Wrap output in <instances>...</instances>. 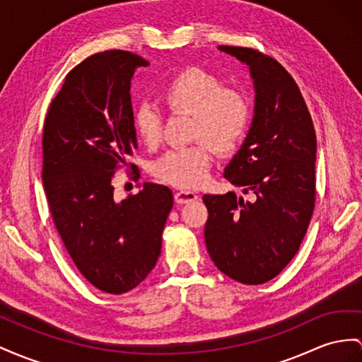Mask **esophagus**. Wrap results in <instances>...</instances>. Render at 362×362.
Returning <instances> with one entry per match:
<instances>
[{
	"label": "esophagus",
	"instance_id": "34e87169",
	"mask_svg": "<svg viewBox=\"0 0 362 362\" xmlns=\"http://www.w3.org/2000/svg\"><path fill=\"white\" fill-rule=\"evenodd\" d=\"M196 199H197V194L192 191H177L174 194V200H175V203H179V205H183V203H189Z\"/></svg>",
	"mask_w": 362,
	"mask_h": 362
}]
</instances>
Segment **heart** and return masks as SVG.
<instances>
[{
	"instance_id": "obj_1",
	"label": "heart",
	"mask_w": 362,
	"mask_h": 362,
	"mask_svg": "<svg viewBox=\"0 0 362 362\" xmlns=\"http://www.w3.org/2000/svg\"><path fill=\"white\" fill-rule=\"evenodd\" d=\"M160 100L171 115L191 117L189 139L200 144L166 153L153 165L156 179L175 188H199L206 182L212 165V147L218 154L233 153L245 137L251 108L235 90L223 88L211 73L191 67L174 76L160 93ZM136 134L146 146L162 141L163 120L148 105L134 111Z\"/></svg>"
}]
</instances>
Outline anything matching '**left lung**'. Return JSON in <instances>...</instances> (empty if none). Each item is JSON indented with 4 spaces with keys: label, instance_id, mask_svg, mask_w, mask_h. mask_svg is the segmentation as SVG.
<instances>
[{
    "label": "left lung",
    "instance_id": "8db88e82",
    "mask_svg": "<svg viewBox=\"0 0 362 362\" xmlns=\"http://www.w3.org/2000/svg\"><path fill=\"white\" fill-rule=\"evenodd\" d=\"M249 67L255 102L251 128L225 168V179L254 202L205 194V243L233 280L263 284L298 252L315 206L317 136L308 105L280 62L257 50L218 45Z\"/></svg>",
    "mask_w": 362,
    "mask_h": 362
}]
</instances>
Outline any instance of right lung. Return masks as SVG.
I'll list each match as a JSON object with an SVG mask.
<instances>
[{
  "label": "right lung",
  "mask_w": 362,
  "mask_h": 362,
  "mask_svg": "<svg viewBox=\"0 0 362 362\" xmlns=\"http://www.w3.org/2000/svg\"><path fill=\"white\" fill-rule=\"evenodd\" d=\"M148 61L108 50L82 61L52 100L42 134V182L64 246L99 291L125 293L160 255L173 208L168 187L144 183L122 202L113 175L136 148L132 78Z\"/></svg>",
  "instance_id": "add662e5"
}]
</instances>
